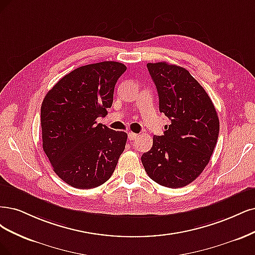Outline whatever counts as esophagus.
Wrapping results in <instances>:
<instances>
[{
  "instance_id": "obj_1",
  "label": "esophagus",
  "mask_w": 255,
  "mask_h": 255,
  "mask_svg": "<svg viewBox=\"0 0 255 255\" xmlns=\"http://www.w3.org/2000/svg\"><path fill=\"white\" fill-rule=\"evenodd\" d=\"M137 137H138V135L136 133H133V132L128 133V138L130 139V141H133V139H136Z\"/></svg>"
}]
</instances>
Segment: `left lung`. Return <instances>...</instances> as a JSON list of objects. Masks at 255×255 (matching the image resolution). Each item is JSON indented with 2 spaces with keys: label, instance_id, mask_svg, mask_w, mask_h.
<instances>
[{
  "label": "left lung",
  "instance_id": "1",
  "mask_svg": "<svg viewBox=\"0 0 255 255\" xmlns=\"http://www.w3.org/2000/svg\"><path fill=\"white\" fill-rule=\"evenodd\" d=\"M159 95V109L170 120L163 135L141 157L147 175L160 185L178 188L193 182L211 159L219 120L205 90L187 70L167 62L147 63Z\"/></svg>",
  "mask_w": 255,
  "mask_h": 255
}]
</instances>
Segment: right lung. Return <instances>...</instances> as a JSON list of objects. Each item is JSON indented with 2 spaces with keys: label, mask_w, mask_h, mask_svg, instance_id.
Segmentation results:
<instances>
[{
  "label": "right lung",
  "mask_w": 255,
  "mask_h": 255,
  "mask_svg": "<svg viewBox=\"0 0 255 255\" xmlns=\"http://www.w3.org/2000/svg\"><path fill=\"white\" fill-rule=\"evenodd\" d=\"M126 65L103 61L63 76L41 106L42 146L54 171L69 185L89 190L102 185L117 167L127 133L96 119L106 117L114 87Z\"/></svg>",
  "instance_id": "obj_1"
}]
</instances>
